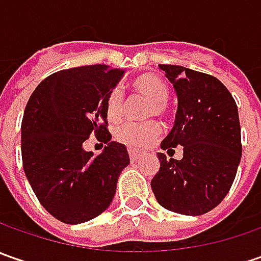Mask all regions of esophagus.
Instances as JSON below:
<instances>
[{"label":"esophagus","instance_id":"obj_1","mask_svg":"<svg viewBox=\"0 0 261 261\" xmlns=\"http://www.w3.org/2000/svg\"><path fill=\"white\" fill-rule=\"evenodd\" d=\"M127 152H129V158H130V161H138V160H141L142 156L145 155L144 152H139V151L132 149V148H129V149H127Z\"/></svg>","mask_w":261,"mask_h":261}]
</instances>
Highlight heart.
Here are the masks:
<instances>
[{
    "mask_svg": "<svg viewBox=\"0 0 261 261\" xmlns=\"http://www.w3.org/2000/svg\"><path fill=\"white\" fill-rule=\"evenodd\" d=\"M132 88L138 94L151 100L148 106V117H164L167 115V100H168V86L164 80L155 74H142L132 83ZM123 94L119 88L110 91L106 98V116L109 122H119L123 116ZM161 129L155 122L146 123H125L116 130V139L130 148L148 146L155 141Z\"/></svg>",
    "mask_w": 261,
    "mask_h": 261,
    "instance_id": "b5f03b06",
    "label": "heart"
}]
</instances>
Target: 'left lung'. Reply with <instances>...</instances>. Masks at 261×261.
<instances>
[{
    "label": "left lung",
    "instance_id": "8db88e82",
    "mask_svg": "<svg viewBox=\"0 0 261 261\" xmlns=\"http://www.w3.org/2000/svg\"><path fill=\"white\" fill-rule=\"evenodd\" d=\"M178 100L163 149L183 146V158L161 163L151 180L158 203L181 215H203L219 205L234 183L241 160L237 103L218 78L178 65H160Z\"/></svg>",
    "mask_w": 261,
    "mask_h": 261
}]
</instances>
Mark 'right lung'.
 I'll return each mask as SVG.
<instances>
[{
    "instance_id": "add662e5",
    "label": "right lung",
    "mask_w": 261,
    "mask_h": 261,
    "mask_svg": "<svg viewBox=\"0 0 261 261\" xmlns=\"http://www.w3.org/2000/svg\"><path fill=\"white\" fill-rule=\"evenodd\" d=\"M125 71L107 65L62 69L36 87L21 122L25 177L40 205L65 224H81L110 206L117 178L129 164L123 144L110 141L106 98ZM94 133L98 156L82 144Z\"/></svg>"
}]
</instances>
